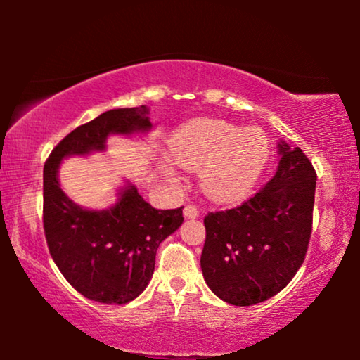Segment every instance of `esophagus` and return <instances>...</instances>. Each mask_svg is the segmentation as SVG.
Segmentation results:
<instances>
[{
  "label": "esophagus",
  "instance_id": "34e87169",
  "mask_svg": "<svg viewBox=\"0 0 360 360\" xmlns=\"http://www.w3.org/2000/svg\"><path fill=\"white\" fill-rule=\"evenodd\" d=\"M184 216H185V218H188V219H195V218H198V216H200V211L193 205H186L184 208Z\"/></svg>",
  "mask_w": 360,
  "mask_h": 360
}]
</instances>
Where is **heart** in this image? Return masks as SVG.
<instances>
[{"label": "heart", "instance_id": "1", "mask_svg": "<svg viewBox=\"0 0 360 360\" xmlns=\"http://www.w3.org/2000/svg\"><path fill=\"white\" fill-rule=\"evenodd\" d=\"M172 157L186 170H200V186L206 198L231 203L252 188L269 160V141L255 127L200 117L175 132ZM162 170L172 184L180 176L170 164Z\"/></svg>", "mask_w": 360, "mask_h": 360}]
</instances>
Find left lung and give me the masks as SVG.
I'll use <instances>...</instances> for the list:
<instances>
[{
  "mask_svg": "<svg viewBox=\"0 0 360 360\" xmlns=\"http://www.w3.org/2000/svg\"><path fill=\"white\" fill-rule=\"evenodd\" d=\"M272 180L238 208L205 218V282L236 307L265 302L302 267L311 234L316 172L300 147L277 144Z\"/></svg>",
  "mask_w": 360,
  "mask_h": 360,
  "instance_id": "1",
  "label": "left lung"
}]
</instances>
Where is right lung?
<instances>
[{"mask_svg":"<svg viewBox=\"0 0 360 360\" xmlns=\"http://www.w3.org/2000/svg\"><path fill=\"white\" fill-rule=\"evenodd\" d=\"M150 129L146 105L110 110L63 137L44 165L49 250L67 282L93 302L122 304L144 292L160 243L184 223V206L155 210L126 181L110 208H83L62 190L58 169L67 157L105 152L110 136L147 134Z\"/></svg>","mask_w":360,"mask_h":360,"instance_id":"obj_1","label":"right lung"}]
</instances>
